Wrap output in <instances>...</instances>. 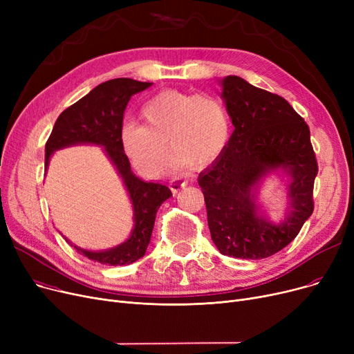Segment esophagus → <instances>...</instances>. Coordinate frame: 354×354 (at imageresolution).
<instances>
[{"mask_svg":"<svg viewBox=\"0 0 354 354\" xmlns=\"http://www.w3.org/2000/svg\"><path fill=\"white\" fill-rule=\"evenodd\" d=\"M185 187H187V182H185V180H172L169 183V188L172 189V192H178Z\"/></svg>","mask_w":354,"mask_h":354,"instance_id":"1","label":"esophagus"}]
</instances>
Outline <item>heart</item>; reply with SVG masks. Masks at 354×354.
<instances>
[{
	"mask_svg": "<svg viewBox=\"0 0 354 354\" xmlns=\"http://www.w3.org/2000/svg\"><path fill=\"white\" fill-rule=\"evenodd\" d=\"M143 124L126 123L122 145L129 159L147 176L167 169L169 148L178 165L203 169L214 163L230 139L228 113L216 97L179 90L158 93L142 109Z\"/></svg>",
	"mask_w": 354,
	"mask_h": 354,
	"instance_id": "heart-1",
	"label": "heart"
}]
</instances>
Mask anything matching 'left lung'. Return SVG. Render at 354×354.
Masks as SVG:
<instances>
[{"instance_id": "8db88e82", "label": "left lung", "mask_w": 354, "mask_h": 354, "mask_svg": "<svg viewBox=\"0 0 354 354\" xmlns=\"http://www.w3.org/2000/svg\"><path fill=\"white\" fill-rule=\"evenodd\" d=\"M222 97L235 130L224 152L198 183L207 203L211 238L221 254L263 259L287 247L314 211L319 172L310 129L290 103L238 76L222 80ZM290 175V214L280 226L256 214L253 189L268 171Z\"/></svg>"}]
</instances>
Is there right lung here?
I'll use <instances>...</instances> for the list:
<instances>
[{
    "mask_svg": "<svg viewBox=\"0 0 354 354\" xmlns=\"http://www.w3.org/2000/svg\"><path fill=\"white\" fill-rule=\"evenodd\" d=\"M132 79H113L99 84L88 95L67 107L57 118L46 143V169L50 155L57 149L95 143L104 146L129 192L135 211V228L122 245L102 252H90L76 248L91 261L106 266H124L135 263L145 255L151 241L156 212L162 203L171 198V189L162 183L143 182L130 171V162L123 151L122 127L126 106L133 95L151 87Z\"/></svg>",
    "mask_w": 354,
    "mask_h": 354,
    "instance_id": "1",
    "label": "right lung"
}]
</instances>
